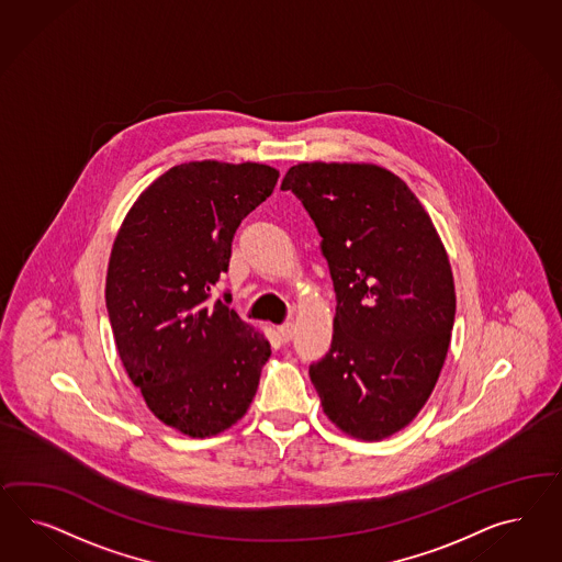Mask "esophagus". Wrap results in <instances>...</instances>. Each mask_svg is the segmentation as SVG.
I'll return each mask as SVG.
<instances>
[{
	"label": "esophagus",
	"mask_w": 562,
	"mask_h": 562,
	"mask_svg": "<svg viewBox=\"0 0 562 562\" xmlns=\"http://www.w3.org/2000/svg\"><path fill=\"white\" fill-rule=\"evenodd\" d=\"M276 331H278V338L282 341L292 340V334H294V327L292 324H282L276 327Z\"/></svg>",
	"instance_id": "34e87169"
}]
</instances>
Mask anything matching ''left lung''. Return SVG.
Segmentation results:
<instances>
[{
	"instance_id": "left-lung-1",
	"label": "left lung",
	"mask_w": 562,
	"mask_h": 562,
	"mask_svg": "<svg viewBox=\"0 0 562 562\" xmlns=\"http://www.w3.org/2000/svg\"><path fill=\"white\" fill-rule=\"evenodd\" d=\"M284 191L322 235L336 292L331 348L308 376L327 418L379 441L423 409L456 322V286L441 238L418 198L374 165L303 162Z\"/></svg>"
}]
</instances>
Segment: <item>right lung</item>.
Instances as JSON below:
<instances>
[{
    "instance_id": "obj_1",
    "label": "right lung",
    "mask_w": 562,
    "mask_h": 562,
    "mask_svg": "<svg viewBox=\"0 0 562 562\" xmlns=\"http://www.w3.org/2000/svg\"><path fill=\"white\" fill-rule=\"evenodd\" d=\"M278 170L188 162L137 198L115 238L106 311L121 362L165 425L212 437L245 416L272 355L268 340L216 299L240 221L272 195Z\"/></svg>"
}]
</instances>
